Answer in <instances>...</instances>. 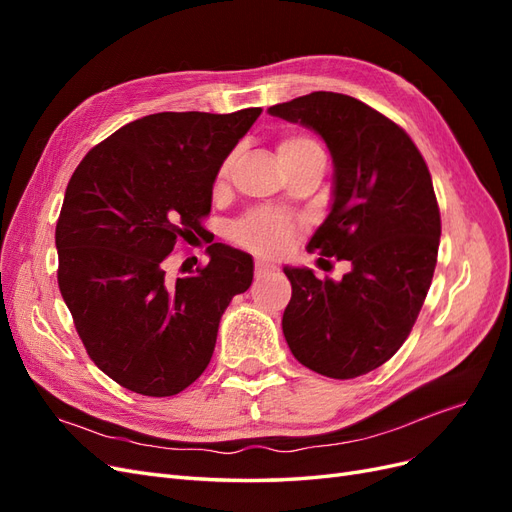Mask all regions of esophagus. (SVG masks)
<instances>
[{
	"label": "esophagus",
	"instance_id": "esophagus-1",
	"mask_svg": "<svg viewBox=\"0 0 512 512\" xmlns=\"http://www.w3.org/2000/svg\"><path fill=\"white\" fill-rule=\"evenodd\" d=\"M254 271H256L258 277L260 275H267L269 271H273V265H269V262H265V260H256L254 262Z\"/></svg>",
	"mask_w": 512,
	"mask_h": 512
}]
</instances>
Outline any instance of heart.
Segmentation results:
<instances>
[{"label":"heart","mask_w":512,"mask_h":512,"mask_svg":"<svg viewBox=\"0 0 512 512\" xmlns=\"http://www.w3.org/2000/svg\"><path fill=\"white\" fill-rule=\"evenodd\" d=\"M314 153H322V149L318 147L316 141L303 134H288L277 143V158H280L282 164L314 156ZM232 162H235V153H230V156L220 164L218 179H215L218 185H222L228 179ZM294 226L297 224H294L288 213L256 209L232 224L230 237L254 254L277 256L288 247L294 235Z\"/></svg>","instance_id":"heart-1"}]
</instances>
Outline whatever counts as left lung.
I'll return each mask as SVG.
<instances>
[{"label": "left lung", "mask_w": 512, "mask_h": 512, "mask_svg": "<svg viewBox=\"0 0 512 512\" xmlns=\"http://www.w3.org/2000/svg\"><path fill=\"white\" fill-rule=\"evenodd\" d=\"M269 113L327 143L333 205L307 250L350 265L339 282L284 267L292 286L284 337L316 374L363 376L406 342L431 286L442 224L429 168L404 128L356 98L314 91Z\"/></svg>", "instance_id": "obj_1"}]
</instances>
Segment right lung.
<instances>
[{
    "label": "right lung",
    "mask_w": 512,
    "mask_h": 512,
    "mask_svg": "<svg viewBox=\"0 0 512 512\" xmlns=\"http://www.w3.org/2000/svg\"><path fill=\"white\" fill-rule=\"evenodd\" d=\"M260 113L147 115L74 170L55 228L57 282L89 359L123 389H188L230 299L252 284V256L222 243L188 277L168 280L162 262L205 230L218 168Z\"/></svg>",
    "instance_id": "right-lung-1"
}]
</instances>
